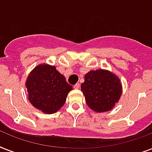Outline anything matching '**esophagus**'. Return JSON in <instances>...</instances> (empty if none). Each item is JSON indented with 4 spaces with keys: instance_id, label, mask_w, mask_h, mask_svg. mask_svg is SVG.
<instances>
[{
    "instance_id": "esophagus-1",
    "label": "esophagus",
    "mask_w": 152,
    "mask_h": 152,
    "mask_svg": "<svg viewBox=\"0 0 152 152\" xmlns=\"http://www.w3.org/2000/svg\"><path fill=\"white\" fill-rule=\"evenodd\" d=\"M80 83H76V84L74 85V88H75V89H79V88H80Z\"/></svg>"
}]
</instances>
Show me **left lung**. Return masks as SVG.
I'll return each mask as SVG.
<instances>
[{
    "mask_svg": "<svg viewBox=\"0 0 152 152\" xmlns=\"http://www.w3.org/2000/svg\"><path fill=\"white\" fill-rule=\"evenodd\" d=\"M81 91L88 107L96 113L111 110L120 99L122 86L119 77L106 69L91 70L84 76Z\"/></svg>",
    "mask_w": 152,
    "mask_h": 152,
    "instance_id": "obj_1",
    "label": "left lung"
}]
</instances>
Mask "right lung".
I'll return each mask as SVG.
<instances>
[{
	"instance_id": "add662e5",
	"label": "right lung",
	"mask_w": 152,
	"mask_h": 152,
	"mask_svg": "<svg viewBox=\"0 0 152 152\" xmlns=\"http://www.w3.org/2000/svg\"><path fill=\"white\" fill-rule=\"evenodd\" d=\"M25 86L27 98L32 106L42 113L51 114L61 108L72 86L54 65L40 64L27 77Z\"/></svg>"
}]
</instances>
